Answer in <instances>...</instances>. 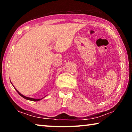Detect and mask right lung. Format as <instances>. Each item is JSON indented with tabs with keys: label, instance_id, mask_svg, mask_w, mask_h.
I'll return each instance as SVG.
<instances>
[{
	"label": "right lung",
	"instance_id": "obj_1",
	"mask_svg": "<svg viewBox=\"0 0 132 132\" xmlns=\"http://www.w3.org/2000/svg\"><path fill=\"white\" fill-rule=\"evenodd\" d=\"M10 82H11V81H10ZM11 83H12V82H11ZM13 85V84H12ZM14 87V86H13ZM14 88H15V90L17 91V92L19 94V95H20V96H21L23 98H25V99H26V100H30V101H40V100H42L44 98H45L46 97H43V98H38V99H35V98H30V97H26V96H24V95H23V94H21L19 92V91H18L16 88H15V87H14Z\"/></svg>",
	"mask_w": 132,
	"mask_h": 132
}]
</instances>
